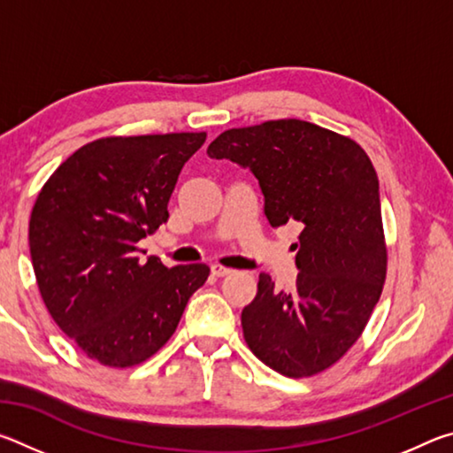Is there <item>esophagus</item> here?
I'll return each mask as SVG.
<instances>
[{
    "mask_svg": "<svg viewBox=\"0 0 453 453\" xmlns=\"http://www.w3.org/2000/svg\"><path fill=\"white\" fill-rule=\"evenodd\" d=\"M234 270H229V267H224V265H211V273L216 275V278H226V275L232 273Z\"/></svg>",
    "mask_w": 453,
    "mask_h": 453,
    "instance_id": "1",
    "label": "esophagus"
}]
</instances>
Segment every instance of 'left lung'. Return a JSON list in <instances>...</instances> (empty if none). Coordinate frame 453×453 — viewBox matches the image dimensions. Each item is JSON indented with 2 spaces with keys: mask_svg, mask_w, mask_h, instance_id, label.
Instances as JSON below:
<instances>
[{
  "mask_svg": "<svg viewBox=\"0 0 453 453\" xmlns=\"http://www.w3.org/2000/svg\"><path fill=\"white\" fill-rule=\"evenodd\" d=\"M256 175L273 227L302 226L294 289L259 273L242 311L257 359L288 378L334 365L362 335L386 281L380 183L367 153L340 134L302 119L227 129L210 143Z\"/></svg>",
  "mask_w": 453,
  "mask_h": 453,
  "instance_id": "obj_1",
  "label": "left lung"
}]
</instances>
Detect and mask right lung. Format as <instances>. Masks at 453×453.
<instances>
[{"label":"right lung","mask_w":453,"mask_h":453,"mask_svg":"<svg viewBox=\"0 0 453 453\" xmlns=\"http://www.w3.org/2000/svg\"><path fill=\"white\" fill-rule=\"evenodd\" d=\"M205 134L104 137L61 164L35 199L29 251L43 303L83 354L110 367L151 357L210 267L140 262L137 242L170 218L183 164Z\"/></svg>","instance_id":"right-lung-1"}]
</instances>
